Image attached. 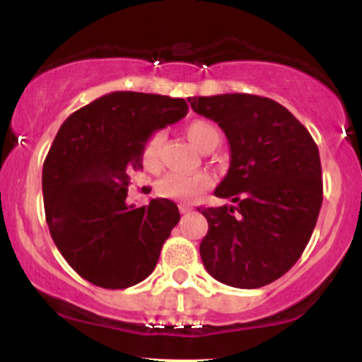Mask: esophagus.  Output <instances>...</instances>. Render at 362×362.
<instances>
[{
	"label": "esophagus",
	"mask_w": 362,
	"mask_h": 362,
	"mask_svg": "<svg viewBox=\"0 0 362 362\" xmlns=\"http://www.w3.org/2000/svg\"><path fill=\"white\" fill-rule=\"evenodd\" d=\"M178 209H180L182 214H187V213H190V211H192V207L187 206V204H180V206H178Z\"/></svg>",
	"instance_id": "obj_1"
}]
</instances>
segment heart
I'll return each instance as SVG.
<instances>
[{"label":"heart","mask_w":362,"mask_h":362,"mask_svg":"<svg viewBox=\"0 0 362 362\" xmlns=\"http://www.w3.org/2000/svg\"><path fill=\"white\" fill-rule=\"evenodd\" d=\"M187 136L192 143L202 151H211L221 141V132L209 120H192L185 127ZM165 144V132L156 131L149 136L143 148V165L148 172H158L161 168V151ZM213 185V178L206 172H192L182 173L172 172L168 173L158 185V192L167 199L180 202H192L201 194Z\"/></svg>","instance_id":"b5f03b06"}]
</instances>
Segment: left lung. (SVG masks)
I'll return each mask as SVG.
<instances>
[{"label":"left lung","instance_id":"obj_1","mask_svg":"<svg viewBox=\"0 0 362 362\" xmlns=\"http://www.w3.org/2000/svg\"><path fill=\"white\" fill-rule=\"evenodd\" d=\"M194 112L218 122L230 168L214 195L233 204L201 207L209 230L201 242L206 271L223 284L255 289L296 264L323 201L318 148L281 103L248 93L189 97Z\"/></svg>","mask_w":362,"mask_h":362}]
</instances>
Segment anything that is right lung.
I'll return each mask as SVG.
<instances>
[{
  "mask_svg": "<svg viewBox=\"0 0 362 362\" xmlns=\"http://www.w3.org/2000/svg\"><path fill=\"white\" fill-rule=\"evenodd\" d=\"M184 98L112 91L62 122L42 170L45 221L57 250L83 279L126 289L155 271L173 226L175 202H126L131 177L143 170L149 136L185 117Z\"/></svg>",
  "mask_w": 362,
  "mask_h": 362,
  "instance_id": "right-lung-1",
  "label": "right lung"
}]
</instances>
